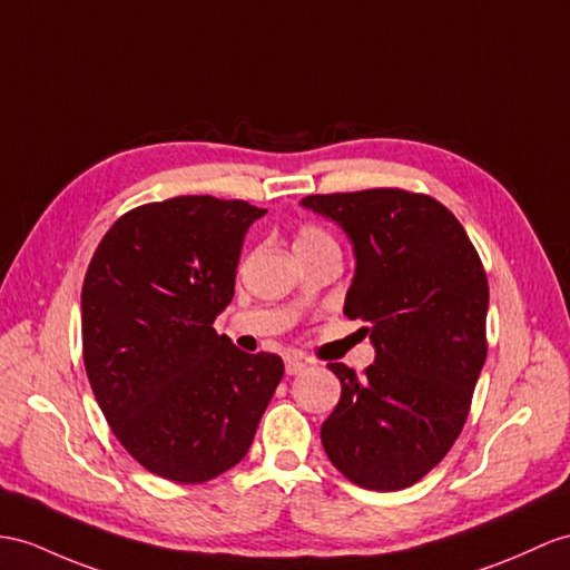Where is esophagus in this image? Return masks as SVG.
Segmentation results:
<instances>
[{
    "instance_id": "1",
    "label": "esophagus",
    "mask_w": 570,
    "mask_h": 570,
    "mask_svg": "<svg viewBox=\"0 0 570 570\" xmlns=\"http://www.w3.org/2000/svg\"><path fill=\"white\" fill-rule=\"evenodd\" d=\"M304 370H307V363H302V360H297V357H287L285 360V372L287 374H299Z\"/></svg>"
}]
</instances>
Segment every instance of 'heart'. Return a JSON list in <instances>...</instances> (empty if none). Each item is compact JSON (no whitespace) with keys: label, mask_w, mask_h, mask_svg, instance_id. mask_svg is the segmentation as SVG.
Here are the masks:
<instances>
[{"label":"heart","mask_w":570,"mask_h":570,"mask_svg":"<svg viewBox=\"0 0 570 570\" xmlns=\"http://www.w3.org/2000/svg\"><path fill=\"white\" fill-rule=\"evenodd\" d=\"M328 242H333V239L328 237V234H326L324 229H318V227L307 225V227H302V229H299L297 239H295V248H302V246H316V244H328Z\"/></svg>","instance_id":"b5f03b06"}]
</instances>
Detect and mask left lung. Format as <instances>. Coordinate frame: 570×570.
<instances>
[{
  "label": "left lung",
  "instance_id": "1",
  "mask_svg": "<svg viewBox=\"0 0 570 570\" xmlns=\"http://www.w3.org/2000/svg\"><path fill=\"white\" fill-rule=\"evenodd\" d=\"M302 205L348 234L355 275L343 314L367 322L374 345L363 377L328 363L341 399L322 445L363 489H406L440 464L469 415L489 351L481 258L460 219L423 193L372 188Z\"/></svg>",
  "mask_w": 570,
  "mask_h": 570
}]
</instances>
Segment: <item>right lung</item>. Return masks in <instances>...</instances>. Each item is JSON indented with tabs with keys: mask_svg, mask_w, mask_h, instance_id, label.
<instances>
[{
	"mask_svg": "<svg viewBox=\"0 0 570 570\" xmlns=\"http://www.w3.org/2000/svg\"><path fill=\"white\" fill-rule=\"evenodd\" d=\"M246 200L178 196L106 232L81 287V348L106 421L151 474L203 483L239 464L283 380L213 328L234 297Z\"/></svg>",
	"mask_w": 570,
	"mask_h": 570,
	"instance_id": "right-lung-1",
	"label": "right lung"
}]
</instances>
